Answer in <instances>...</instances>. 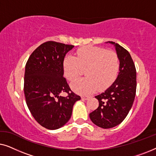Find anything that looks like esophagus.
<instances>
[{
	"label": "esophagus",
	"mask_w": 156,
	"mask_h": 156,
	"mask_svg": "<svg viewBox=\"0 0 156 156\" xmlns=\"http://www.w3.org/2000/svg\"><path fill=\"white\" fill-rule=\"evenodd\" d=\"M88 99H89V97H88V96H82V100H87Z\"/></svg>",
	"instance_id": "34e87169"
}]
</instances>
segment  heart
Returning a JSON list of instances; mask_svg holds the SVG:
<instances>
[{
	"label": "heart",
	"mask_w": 156,
	"mask_h": 156,
	"mask_svg": "<svg viewBox=\"0 0 156 156\" xmlns=\"http://www.w3.org/2000/svg\"><path fill=\"white\" fill-rule=\"evenodd\" d=\"M119 68L117 53L98 47L81 48L76 57L69 55L63 61L64 74L71 82L82 75L85 69L87 77L80 79L71 85L74 91L85 95L110 87L118 76Z\"/></svg>",
	"instance_id": "b5f03b06"
}]
</instances>
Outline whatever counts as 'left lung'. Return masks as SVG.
I'll use <instances>...</instances> for the list:
<instances>
[{"instance_id":"obj_1","label":"left lung","mask_w":156,"mask_h":156,"mask_svg":"<svg viewBox=\"0 0 156 156\" xmlns=\"http://www.w3.org/2000/svg\"><path fill=\"white\" fill-rule=\"evenodd\" d=\"M120 68L116 80L104 91L96 96L99 106L89 114L91 121L102 129H110L120 124L129 114L134 101L136 91V70L131 55L115 43Z\"/></svg>"}]
</instances>
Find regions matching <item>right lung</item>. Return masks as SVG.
<instances>
[{
    "mask_svg": "<svg viewBox=\"0 0 156 156\" xmlns=\"http://www.w3.org/2000/svg\"><path fill=\"white\" fill-rule=\"evenodd\" d=\"M74 45L48 41L36 48L25 65L24 94L31 114L46 129L63 126L71 118L74 103L81 99L64 77L63 61ZM65 92L67 97L59 94Z\"/></svg>",
    "mask_w": 156,
    "mask_h": 156,
    "instance_id": "add662e5",
    "label": "right lung"
}]
</instances>
